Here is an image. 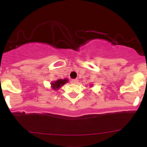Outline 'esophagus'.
<instances>
[{"instance_id": "1", "label": "esophagus", "mask_w": 147, "mask_h": 147, "mask_svg": "<svg viewBox=\"0 0 147 147\" xmlns=\"http://www.w3.org/2000/svg\"><path fill=\"white\" fill-rule=\"evenodd\" d=\"M78 82V79H72L71 83L72 84H77Z\"/></svg>"}]
</instances>
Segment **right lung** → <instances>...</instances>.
Here are the masks:
<instances>
[{"mask_svg":"<svg viewBox=\"0 0 147 147\" xmlns=\"http://www.w3.org/2000/svg\"><path fill=\"white\" fill-rule=\"evenodd\" d=\"M67 82H68V79H58V80L55 81V82H51V88L54 90H59L62 86H63L64 84H66Z\"/></svg>","mask_w":147,"mask_h":147,"instance_id":"obj_1","label":"right lung"}]
</instances>
